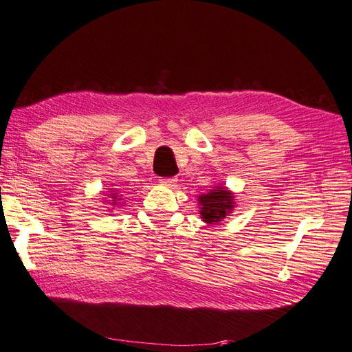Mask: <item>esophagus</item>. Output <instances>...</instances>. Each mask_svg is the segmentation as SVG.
Listing matches in <instances>:
<instances>
[{"instance_id":"obj_1","label":"esophagus","mask_w":352,"mask_h":352,"mask_svg":"<svg viewBox=\"0 0 352 352\" xmlns=\"http://www.w3.org/2000/svg\"><path fill=\"white\" fill-rule=\"evenodd\" d=\"M159 181H161L162 185H167V187H175V185L177 184L176 177H162V179H159Z\"/></svg>"}]
</instances>
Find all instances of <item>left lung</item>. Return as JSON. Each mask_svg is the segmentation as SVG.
<instances>
[{
	"mask_svg": "<svg viewBox=\"0 0 352 352\" xmlns=\"http://www.w3.org/2000/svg\"><path fill=\"white\" fill-rule=\"evenodd\" d=\"M199 204H201L202 219L207 223L219 222L234 207L233 195L225 188L211 190L208 195L199 196Z\"/></svg>",
	"mask_w": 352,
	"mask_h": 352,
	"instance_id": "1",
	"label": "left lung"
}]
</instances>
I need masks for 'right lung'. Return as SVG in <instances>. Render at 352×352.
Masks as SVG:
<instances>
[{
  "label": "right lung",
  "mask_w": 352,
  "mask_h": 352,
  "mask_svg": "<svg viewBox=\"0 0 352 352\" xmlns=\"http://www.w3.org/2000/svg\"><path fill=\"white\" fill-rule=\"evenodd\" d=\"M111 199H113V201H116V196L111 195ZM113 205H116V202H113Z\"/></svg>",
  "instance_id": "right-lung-1"
}]
</instances>
